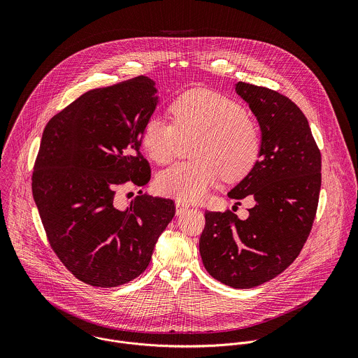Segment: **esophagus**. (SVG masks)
Returning a JSON list of instances; mask_svg holds the SVG:
<instances>
[{
	"instance_id": "esophagus-1",
	"label": "esophagus",
	"mask_w": 358,
	"mask_h": 358,
	"mask_svg": "<svg viewBox=\"0 0 358 358\" xmlns=\"http://www.w3.org/2000/svg\"><path fill=\"white\" fill-rule=\"evenodd\" d=\"M187 209H189V205L185 204V203H182V201H178V203H176V213H178V215L186 212Z\"/></svg>"
}]
</instances>
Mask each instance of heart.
Returning <instances> with one entry per match:
<instances>
[{"label": "heart", "mask_w": 358, "mask_h": 358, "mask_svg": "<svg viewBox=\"0 0 358 358\" xmlns=\"http://www.w3.org/2000/svg\"><path fill=\"white\" fill-rule=\"evenodd\" d=\"M172 122L152 117L142 131V146L157 164L171 162L180 138L197 136V159L176 164L157 178L158 189L179 201H201L217 179L238 180L255 165L260 135L255 121L233 99L208 90H190L169 106Z\"/></svg>", "instance_id": "heart-1"}]
</instances>
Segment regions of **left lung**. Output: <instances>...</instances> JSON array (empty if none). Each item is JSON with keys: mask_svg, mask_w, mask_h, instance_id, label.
Instances as JSON below:
<instances>
[{"mask_svg": "<svg viewBox=\"0 0 358 358\" xmlns=\"http://www.w3.org/2000/svg\"><path fill=\"white\" fill-rule=\"evenodd\" d=\"M236 92L257 118L262 145L254 168L229 197L255 205L245 220L230 209L205 210L200 254L213 278L247 289L274 278L301 254L318 206L321 153L306 115L289 98L247 83L236 84Z\"/></svg>", "mask_w": 358, "mask_h": 358, "instance_id": "8db88e82", "label": "left lung"}]
</instances>
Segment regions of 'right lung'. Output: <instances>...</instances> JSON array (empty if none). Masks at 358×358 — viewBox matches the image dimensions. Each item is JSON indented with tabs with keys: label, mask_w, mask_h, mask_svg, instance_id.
<instances>
[{
	"label": "right lung",
	"mask_w": 358,
	"mask_h": 358,
	"mask_svg": "<svg viewBox=\"0 0 358 358\" xmlns=\"http://www.w3.org/2000/svg\"><path fill=\"white\" fill-rule=\"evenodd\" d=\"M145 76L92 90L48 121L31 189L53 252L78 280L110 288L149 266L175 203L139 192L120 209V186H145L142 131L157 106Z\"/></svg>",
	"instance_id": "add662e5"
}]
</instances>
